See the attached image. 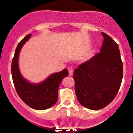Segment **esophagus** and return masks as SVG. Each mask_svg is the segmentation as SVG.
<instances>
[{
    "label": "esophagus",
    "instance_id": "34e87169",
    "mask_svg": "<svg viewBox=\"0 0 133 133\" xmlns=\"http://www.w3.org/2000/svg\"><path fill=\"white\" fill-rule=\"evenodd\" d=\"M73 72H74V71H73L72 69H69V76H72L73 75Z\"/></svg>",
    "mask_w": 133,
    "mask_h": 133
}]
</instances>
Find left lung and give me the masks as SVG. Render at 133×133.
Instances as JSON below:
<instances>
[{
  "instance_id": "left-lung-1",
  "label": "left lung",
  "mask_w": 133,
  "mask_h": 133,
  "mask_svg": "<svg viewBox=\"0 0 133 133\" xmlns=\"http://www.w3.org/2000/svg\"><path fill=\"white\" fill-rule=\"evenodd\" d=\"M101 34L104 41L100 53L79 65L74 71L77 100L92 110L102 109L112 101L123 76L118 45L106 33Z\"/></svg>"
}]
</instances>
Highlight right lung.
<instances>
[{
	"label": "right lung",
	"mask_w": 133,
	"mask_h": 133,
	"mask_svg": "<svg viewBox=\"0 0 133 133\" xmlns=\"http://www.w3.org/2000/svg\"><path fill=\"white\" fill-rule=\"evenodd\" d=\"M28 34L17 46L12 61V76L18 95L23 101L32 109L44 110L54 106L57 101L58 89L64 77L69 75L67 69L53 73L39 83H32L24 78L19 68V56L21 49L31 37Z\"/></svg>",
	"instance_id": "obj_1"
}]
</instances>
